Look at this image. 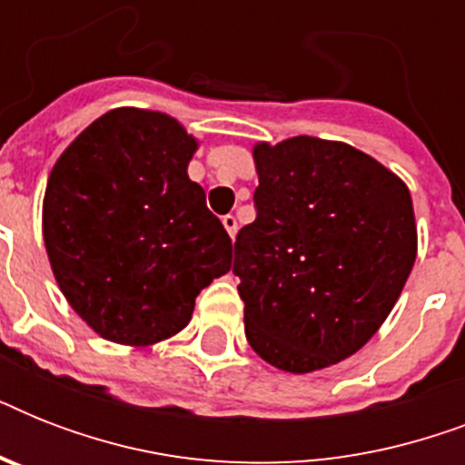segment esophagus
<instances>
[{
    "instance_id": "1",
    "label": "esophagus",
    "mask_w": 465,
    "mask_h": 465,
    "mask_svg": "<svg viewBox=\"0 0 465 465\" xmlns=\"http://www.w3.org/2000/svg\"><path fill=\"white\" fill-rule=\"evenodd\" d=\"M222 224H224V229L226 232H229V236H236V232H239V224H236V217H233V214H224V217H222Z\"/></svg>"
}]
</instances>
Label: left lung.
Instances as JSON below:
<instances>
[{"label": "left lung", "mask_w": 465, "mask_h": 465, "mask_svg": "<svg viewBox=\"0 0 465 465\" xmlns=\"http://www.w3.org/2000/svg\"><path fill=\"white\" fill-rule=\"evenodd\" d=\"M253 159L255 219L233 243L248 345L292 374L338 364L367 345L411 275V193L342 142L292 137Z\"/></svg>", "instance_id": "left-lung-1"}]
</instances>
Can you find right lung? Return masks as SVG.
I'll return each instance as SVG.
<instances>
[{
  "mask_svg": "<svg viewBox=\"0 0 465 465\" xmlns=\"http://www.w3.org/2000/svg\"><path fill=\"white\" fill-rule=\"evenodd\" d=\"M195 149L163 113L118 108L54 163L43 200L47 258L101 338L137 347L171 338L232 268V239L188 178Z\"/></svg>",
  "mask_w": 465,
  "mask_h": 465,
  "instance_id": "right-lung-1",
  "label": "right lung"
}]
</instances>
